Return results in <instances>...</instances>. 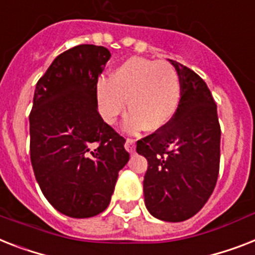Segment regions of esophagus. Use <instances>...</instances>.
<instances>
[{
  "label": "esophagus",
  "instance_id": "obj_1",
  "mask_svg": "<svg viewBox=\"0 0 255 255\" xmlns=\"http://www.w3.org/2000/svg\"><path fill=\"white\" fill-rule=\"evenodd\" d=\"M134 148H136V144H134L133 138H127V140H126V149H127L129 153H133Z\"/></svg>",
  "mask_w": 255,
  "mask_h": 255
}]
</instances>
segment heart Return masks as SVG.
I'll return each mask as SVG.
<instances>
[{
	"mask_svg": "<svg viewBox=\"0 0 255 255\" xmlns=\"http://www.w3.org/2000/svg\"><path fill=\"white\" fill-rule=\"evenodd\" d=\"M179 74L169 63L129 57L114 69L110 80L97 84V103L107 123H115L128 107L124 128L158 131L173 119L181 101Z\"/></svg>",
	"mask_w": 255,
	"mask_h": 255,
	"instance_id": "1",
	"label": "heart"
}]
</instances>
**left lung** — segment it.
Instances as JSON below:
<instances>
[{
    "mask_svg": "<svg viewBox=\"0 0 255 255\" xmlns=\"http://www.w3.org/2000/svg\"><path fill=\"white\" fill-rule=\"evenodd\" d=\"M181 78L174 117L140 138L138 154L148 160L144 198L148 211L170 223L196 215L214 192L220 167V123L207 84L190 68L170 60Z\"/></svg>",
    "mask_w": 255,
    "mask_h": 255,
    "instance_id": "left-lung-1",
    "label": "left lung"
}]
</instances>
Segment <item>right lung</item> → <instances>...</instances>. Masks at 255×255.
I'll use <instances>...</instances> for the list:
<instances>
[{"instance_id":"obj_1","label":"right lung","mask_w":255,"mask_h":255,"mask_svg":"<svg viewBox=\"0 0 255 255\" xmlns=\"http://www.w3.org/2000/svg\"><path fill=\"white\" fill-rule=\"evenodd\" d=\"M111 53L80 44L39 78L30 113V157L45 199L76 219L99 215L129 160L126 138L97 110L98 77Z\"/></svg>"}]
</instances>
